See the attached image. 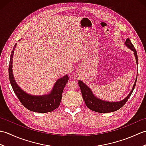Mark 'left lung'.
Returning a JSON list of instances; mask_svg holds the SVG:
<instances>
[{"instance_id": "1", "label": "left lung", "mask_w": 146, "mask_h": 146, "mask_svg": "<svg viewBox=\"0 0 146 146\" xmlns=\"http://www.w3.org/2000/svg\"><path fill=\"white\" fill-rule=\"evenodd\" d=\"M125 44L128 48L131 49L132 51H134V54L135 57L136 63H138V58H137V54L136 49H135L134 45L130 41V39L127 38L126 39V41ZM136 82H137V78L135 80V82L133 88L132 89V91L129 94V95L125 99L123 100L118 102H105L104 100H101L100 99L95 97L93 94V93L91 90V89L88 88L84 83L82 81H78V85L80 86V90H81L82 97L83 100H84L85 104L87 107L93 111H95L96 112L99 113H108V112H112L117 110L120 109L121 107H122L124 105L126 102H127L128 99L131 97L132 93L135 86Z\"/></svg>"}]
</instances>
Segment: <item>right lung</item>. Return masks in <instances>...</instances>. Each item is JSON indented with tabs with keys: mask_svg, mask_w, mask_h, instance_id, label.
<instances>
[{
	"mask_svg": "<svg viewBox=\"0 0 146 146\" xmlns=\"http://www.w3.org/2000/svg\"><path fill=\"white\" fill-rule=\"evenodd\" d=\"M15 47H16V44L14 45L13 50L12 51L9 65V80L15 95H17L21 103L27 109L31 111L39 113H46L53 111L60 106L64 88L69 80L68 75L58 80L51 93L49 95L40 97V96H32L27 94L26 92L22 90L19 86H17L14 80L12 68V58H13L14 51Z\"/></svg>",
	"mask_w": 146,
	"mask_h": 146,
	"instance_id": "obj_1",
	"label": "right lung"
}]
</instances>
